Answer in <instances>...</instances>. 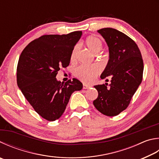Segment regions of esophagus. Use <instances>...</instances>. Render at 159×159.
Returning <instances> with one entry per match:
<instances>
[{"mask_svg":"<svg viewBox=\"0 0 159 159\" xmlns=\"http://www.w3.org/2000/svg\"><path fill=\"white\" fill-rule=\"evenodd\" d=\"M89 88H90V86L86 85V84H85V83H83V89H88Z\"/></svg>","mask_w":159,"mask_h":159,"instance_id":"esophagus-1","label":"esophagus"}]
</instances>
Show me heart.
Listing matches in <instances>:
<instances>
[{"label": "heart", "mask_w": 159, "mask_h": 159, "mask_svg": "<svg viewBox=\"0 0 159 159\" xmlns=\"http://www.w3.org/2000/svg\"><path fill=\"white\" fill-rule=\"evenodd\" d=\"M85 44L92 53L97 54L102 50L103 47V42L99 37L95 35H90L88 37L85 39ZM79 50V45L75 46L74 49L72 50L71 54V60H74L76 57L78 51ZM101 68L98 65L87 66L80 65L75 70V75L80 80L85 83H91L95 79L97 75L99 74Z\"/></svg>", "instance_id": "heart-1"}]
</instances>
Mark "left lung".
<instances>
[{
  "label": "left lung",
  "mask_w": 159,
  "mask_h": 159,
  "mask_svg": "<svg viewBox=\"0 0 159 159\" xmlns=\"http://www.w3.org/2000/svg\"><path fill=\"white\" fill-rule=\"evenodd\" d=\"M97 32L104 38L109 50L108 64L101 79L110 76L111 83L108 87L107 83L94 86L98 97L93 104L102 114L112 117L128 107L142 82L143 60L137 44L125 33L111 28Z\"/></svg>",
  "instance_id": "left-lung-1"
}]
</instances>
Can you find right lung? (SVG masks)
Instances as JSON below:
<instances>
[{"label":"right lung","mask_w":159,"mask_h":159,"mask_svg":"<svg viewBox=\"0 0 159 159\" xmlns=\"http://www.w3.org/2000/svg\"><path fill=\"white\" fill-rule=\"evenodd\" d=\"M81 35V31L42 35L28 44L19 57L18 87L34 111L48 121L59 119L71 94L83 88L76 79L61 83L56 78L60 68L70 65L72 50Z\"/></svg>","instance_id":"obj_1"}]
</instances>
